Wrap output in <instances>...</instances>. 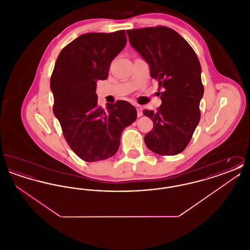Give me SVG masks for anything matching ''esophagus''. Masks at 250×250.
Returning <instances> with one entry per match:
<instances>
[{"mask_svg": "<svg viewBox=\"0 0 250 250\" xmlns=\"http://www.w3.org/2000/svg\"><path fill=\"white\" fill-rule=\"evenodd\" d=\"M136 108H137L138 117H142L143 116V107L140 105H136Z\"/></svg>", "mask_w": 250, "mask_h": 250, "instance_id": "1", "label": "esophagus"}]
</instances>
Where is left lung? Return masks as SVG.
<instances>
[{
  "label": "left lung",
  "mask_w": 250,
  "mask_h": 250,
  "mask_svg": "<svg viewBox=\"0 0 250 250\" xmlns=\"http://www.w3.org/2000/svg\"><path fill=\"white\" fill-rule=\"evenodd\" d=\"M130 45L149 64L150 75L158 82L162 101L157 111L143 110L154 123L144 137L155 154L175 155L190 142L201 119L203 95L202 67L190 45L174 30L147 27L127 30Z\"/></svg>",
  "instance_id": "left-lung-1"
}]
</instances>
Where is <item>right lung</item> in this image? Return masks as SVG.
Wrapping results in <instances>:
<instances>
[{
    "mask_svg": "<svg viewBox=\"0 0 250 250\" xmlns=\"http://www.w3.org/2000/svg\"><path fill=\"white\" fill-rule=\"evenodd\" d=\"M124 30L90 33L62 49L50 79L53 112L73 152L86 162L115 155L123 130L137 118L127 101L104 109L97 104L96 83L107 78L112 60L126 44Z\"/></svg>",
    "mask_w": 250,
    "mask_h": 250,
    "instance_id": "right-lung-1",
    "label": "right lung"
}]
</instances>
